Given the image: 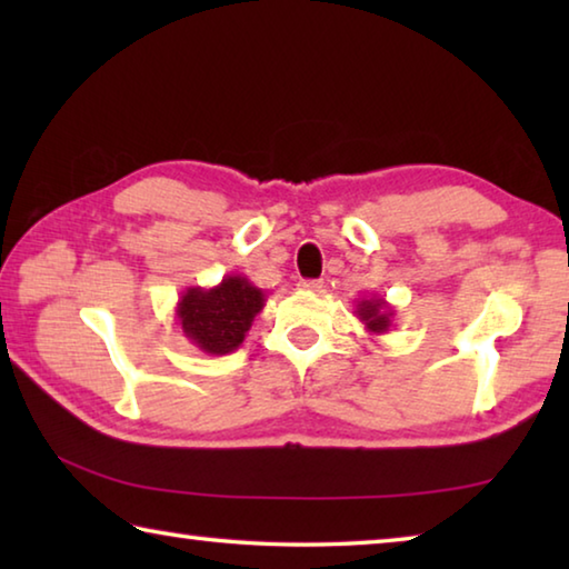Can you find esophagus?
Instances as JSON below:
<instances>
[{"instance_id":"obj_1","label":"esophagus","mask_w":569,"mask_h":569,"mask_svg":"<svg viewBox=\"0 0 569 569\" xmlns=\"http://www.w3.org/2000/svg\"><path fill=\"white\" fill-rule=\"evenodd\" d=\"M298 286H301V291H308V293H319L323 288L321 281H301Z\"/></svg>"}]
</instances>
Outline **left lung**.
I'll return each mask as SVG.
<instances>
[{"mask_svg": "<svg viewBox=\"0 0 569 569\" xmlns=\"http://www.w3.org/2000/svg\"><path fill=\"white\" fill-rule=\"evenodd\" d=\"M356 316L363 323V329L369 331L371 336H381L389 333L391 329V319H393V308L387 301V298L371 296V298H359L356 301Z\"/></svg>", "mask_w": 569, "mask_h": 569, "instance_id": "1", "label": "left lung"}]
</instances>
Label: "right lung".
<instances>
[{"label":"right lung","mask_w":569,"mask_h":569,"mask_svg":"<svg viewBox=\"0 0 569 569\" xmlns=\"http://www.w3.org/2000/svg\"><path fill=\"white\" fill-rule=\"evenodd\" d=\"M266 296L246 276L230 273L210 288L190 286L180 293L176 319L182 336L210 356L236 351L263 311Z\"/></svg>","instance_id":"right-lung-1"}]
</instances>
